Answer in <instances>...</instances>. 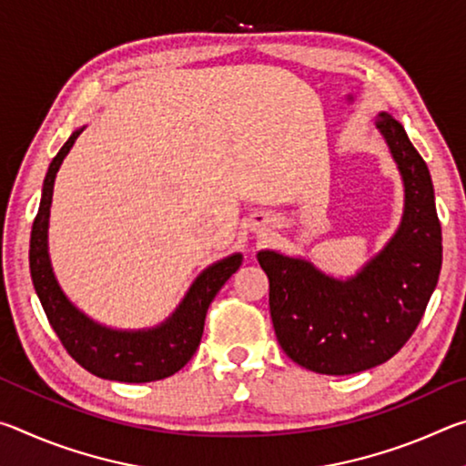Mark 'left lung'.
Masks as SVG:
<instances>
[{"label": "left lung", "mask_w": 466, "mask_h": 466, "mask_svg": "<svg viewBox=\"0 0 466 466\" xmlns=\"http://www.w3.org/2000/svg\"><path fill=\"white\" fill-rule=\"evenodd\" d=\"M376 129L405 191L403 218L382 250L345 279L304 257L273 248L257 255L281 350L319 374H356L390 360L420 325L440 278L441 228L428 164L394 116L382 113Z\"/></svg>", "instance_id": "8db88e82"}]
</instances>
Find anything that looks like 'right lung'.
Returning a JSON list of instances; mask_svg holds the SVG:
<instances>
[{
	"label": "right lung",
	"mask_w": 466,
	"mask_h": 466,
	"mask_svg": "<svg viewBox=\"0 0 466 466\" xmlns=\"http://www.w3.org/2000/svg\"><path fill=\"white\" fill-rule=\"evenodd\" d=\"M84 127L76 129L46 170L41 208L30 234V275L51 327L69 356L94 376L116 382H152L178 372L199 347L211 299L242 265L240 252L211 263L197 275L185 298L160 325L113 329L90 319L66 296L55 278L49 255L53 187L63 160Z\"/></svg>",
	"instance_id": "add662e5"
}]
</instances>
